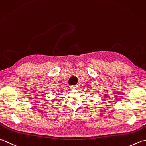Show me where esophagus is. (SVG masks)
<instances>
[{
	"label": "esophagus",
	"instance_id": "1",
	"mask_svg": "<svg viewBox=\"0 0 146 146\" xmlns=\"http://www.w3.org/2000/svg\"><path fill=\"white\" fill-rule=\"evenodd\" d=\"M70 88L72 89V90H77V89L78 88V86H77V85L71 86H70Z\"/></svg>",
	"mask_w": 146,
	"mask_h": 146
}]
</instances>
